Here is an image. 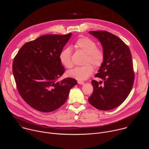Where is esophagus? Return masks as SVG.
<instances>
[{
  "instance_id": "esophagus-1",
  "label": "esophagus",
  "mask_w": 149,
  "mask_h": 149,
  "mask_svg": "<svg viewBox=\"0 0 149 149\" xmlns=\"http://www.w3.org/2000/svg\"><path fill=\"white\" fill-rule=\"evenodd\" d=\"M77 83L78 84H80V85H84V82H82V81H77Z\"/></svg>"
}]
</instances>
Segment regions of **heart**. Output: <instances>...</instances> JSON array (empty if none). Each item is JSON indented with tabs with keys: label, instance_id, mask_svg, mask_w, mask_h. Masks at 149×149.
I'll use <instances>...</instances> for the list:
<instances>
[{
	"label": "heart",
	"instance_id": "heart-1",
	"mask_svg": "<svg viewBox=\"0 0 149 149\" xmlns=\"http://www.w3.org/2000/svg\"><path fill=\"white\" fill-rule=\"evenodd\" d=\"M75 47L86 54L84 64L82 67H77L67 72V76L77 81H84L94 72L92 65L98 68L101 66L104 61L105 54L102 48L97 47L96 43L86 37H81L77 39ZM71 49L68 47L63 49L59 54V60L61 64L66 68H71L73 63L71 60Z\"/></svg>",
	"mask_w": 149,
	"mask_h": 149
}]
</instances>
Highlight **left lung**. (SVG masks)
I'll list each match as a JSON object with an SVG mask.
<instances>
[{
  "instance_id": "1",
  "label": "left lung",
  "mask_w": 149,
  "mask_h": 149,
  "mask_svg": "<svg viewBox=\"0 0 149 149\" xmlns=\"http://www.w3.org/2000/svg\"><path fill=\"white\" fill-rule=\"evenodd\" d=\"M89 33L100 42L105 57L95 75L101 81L91 82L94 90L88 101L97 109L110 110L120 106L132 88L134 73L131 51L127 45L112 33L106 31H91Z\"/></svg>"
}]
</instances>
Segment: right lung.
<instances>
[{"label":"right lung","instance_id":"right-lung-1","mask_svg":"<svg viewBox=\"0 0 149 149\" xmlns=\"http://www.w3.org/2000/svg\"><path fill=\"white\" fill-rule=\"evenodd\" d=\"M71 36L72 33L42 36L25 43L15 56L13 72L17 87L32 108L42 112L58 109L77 85L70 77L57 81L65 71L59 54Z\"/></svg>","mask_w":149,"mask_h":149}]
</instances>
